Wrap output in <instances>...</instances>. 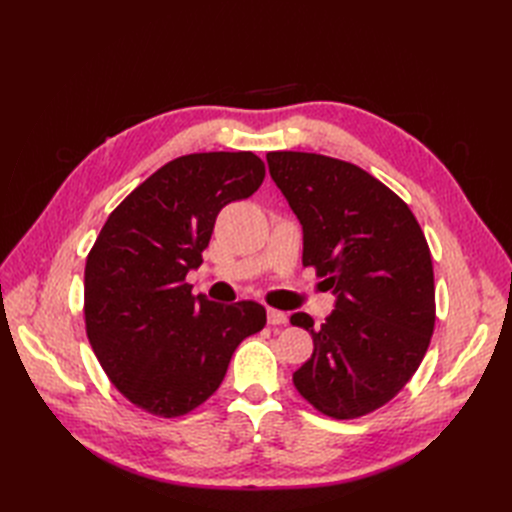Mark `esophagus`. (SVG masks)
<instances>
[{"label":"esophagus","mask_w":512,"mask_h":512,"mask_svg":"<svg viewBox=\"0 0 512 512\" xmlns=\"http://www.w3.org/2000/svg\"><path fill=\"white\" fill-rule=\"evenodd\" d=\"M267 320H269V324H273V327H282V324L288 322V316L284 312H280V309L269 307L267 309Z\"/></svg>","instance_id":"34e87169"}]
</instances>
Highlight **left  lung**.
I'll list each match as a JSON object with an SVG mask.
<instances>
[{
	"mask_svg": "<svg viewBox=\"0 0 512 512\" xmlns=\"http://www.w3.org/2000/svg\"><path fill=\"white\" fill-rule=\"evenodd\" d=\"M269 173L303 226V267L335 294L314 327V352L292 374L297 391L331 418L382 408L421 365L436 324V288L427 239L414 213L363 168L320 153L271 151Z\"/></svg>",
	"mask_w": 512,
	"mask_h": 512,
	"instance_id": "left-lung-1",
	"label": "left lung"
}]
</instances>
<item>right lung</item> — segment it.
Here are the masks:
<instances>
[{"label":"right lung","instance_id":"add662e5","mask_svg":"<svg viewBox=\"0 0 512 512\" xmlns=\"http://www.w3.org/2000/svg\"><path fill=\"white\" fill-rule=\"evenodd\" d=\"M265 179L252 151L164 164L108 215L85 265V329L102 369L136 408L175 418L218 391L232 352L267 324L254 301L194 297L215 218Z\"/></svg>","mask_w":512,"mask_h":512}]
</instances>
